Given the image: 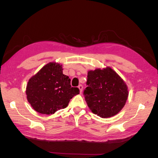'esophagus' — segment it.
Wrapping results in <instances>:
<instances>
[{
  "label": "esophagus",
  "mask_w": 158,
  "mask_h": 158,
  "mask_svg": "<svg viewBox=\"0 0 158 158\" xmlns=\"http://www.w3.org/2000/svg\"><path fill=\"white\" fill-rule=\"evenodd\" d=\"M78 88H79V89H80V93H82V89H83V86H82V85H78Z\"/></svg>",
  "instance_id": "34e87169"
}]
</instances>
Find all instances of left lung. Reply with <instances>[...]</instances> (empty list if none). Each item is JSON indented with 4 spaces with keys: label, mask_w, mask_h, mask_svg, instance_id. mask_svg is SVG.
<instances>
[{
    "label": "left lung",
    "mask_w": 158,
    "mask_h": 158,
    "mask_svg": "<svg viewBox=\"0 0 158 158\" xmlns=\"http://www.w3.org/2000/svg\"><path fill=\"white\" fill-rule=\"evenodd\" d=\"M84 95L92 113L100 117L115 115L125 106L128 95L126 84L109 67L88 72Z\"/></svg>",
    "instance_id": "1"
}]
</instances>
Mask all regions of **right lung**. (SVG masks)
<instances>
[{
  "mask_svg": "<svg viewBox=\"0 0 158 158\" xmlns=\"http://www.w3.org/2000/svg\"><path fill=\"white\" fill-rule=\"evenodd\" d=\"M79 93L78 88L71 87L69 76L63 74L62 65L55 63L44 66L30 79L26 88L28 102L36 111L45 114L66 108Z\"/></svg>",
  "mask_w": 158,
  "mask_h": 158,
  "instance_id": "obj_1",
  "label": "right lung"
}]
</instances>
